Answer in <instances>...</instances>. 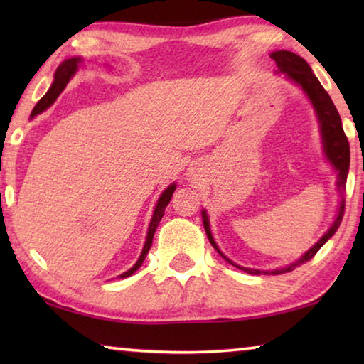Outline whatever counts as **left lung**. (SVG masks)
I'll list each match as a JSON object with an SVG mask.
<instances>
[{"label":"left lung","instance_id":"8db88e82","mask_svg":"<svg viewBox=\"0 0 364 364\" xmlns=\"http://www.w3.org/2000/svg\"><path fill=\"white\" fill-rule=\"evenodd\" d=\"M271 59H274L276 65L281 72H284L286 75L294 80L295 83L301 86V90L305 91L306 96L310 97V101L315 107L319 123H321V133H323V141H324V151H326V157L329 159V162L334 165L336 170L338 171V181H337V188L341 191V207H338V213L337 218L332 226L329 228V231L324 234V236L319 239V241L313 245V247L306 252V254L292 263L291 267L282 268V269H274L271 271L273 274H281V273H287V271H292L295 267H299L301 263H306L308 260H311L313 257L316 255V252L323 247L324 242L328 241L329 237L334 236V232L337 231V228L341 226V221L343 218V212H345V188H347V175H348V167H350V144L348 139L345 136L343 128H342V120L341 115H338L337 109L332 102L331 96L328 95V91L323 88V85L319 83V80L316 78L315 73L310 69V65L306 64L305 59H301L297 54H294L291 51H276L271 54ZM204 217V228L205 232L208 236V241L213 245L215 249L218 250L217 244H215L212 232H210V226H208V220L205 212L202 213ZM220 252V250H218ZM221 254V252H220ZM223 255V254H221ZM226 258V257H225ZM228 260V258H226ZM230 262V260H228ZM232 263V262H230ZM234 264V263H232ZM234 267L241 268L245 273L250 274H260L263 271L260 269H250V268H242L239 264H234Z\"/></svg>","mask_w":364,"mask_h":364}]
</instances>
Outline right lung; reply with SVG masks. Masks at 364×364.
Masks as SVG:
<instances>
[{
  "instance_id": "right-lung-1",
  "label": "right lung",
  "mask_w": 364,
  "mask_h": 364,
  "mask_svg": "<svg viewBox=\"0 0 364 364\" xmlns=\"http://www.w3.org/2000/svg\"><path fill=\"white\" fill-rule=\"evenodd\" d=\"M78 63H80V59H67V60H64V63L58 67L56 73H54V83H53V86H51V88H49L48 93L41 97V100L38 101V104H36V106L33 107L32 117L41 114L43 110L48 109L54 101H56V97L60 93H63V90L65 88V85L69 83L70 77L73 75V73H75L77 67H78ZM175 188H176L175 184H171V186H168L167 189H165L164 194L160 196L156 210H154V215H152V220H151V225H149V231H147V239H146L144 249H143V252H141V257L138 258V262L134 263L133 268L128 269L127 273L120 274V278H128V276H132L134 271H136L141 267V264H143L144 258L147 255V252H149L151 245H152L154 232H156V228L159 226L160 220H162V217H164L165 208H167V205L170 204V199H171V196H173V193H175Z\"/></svg>"
}]
</instances>
